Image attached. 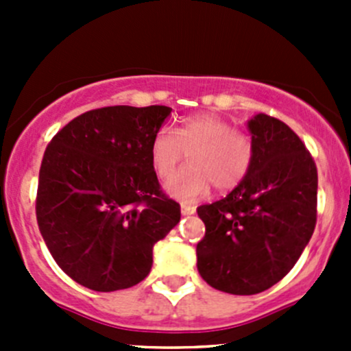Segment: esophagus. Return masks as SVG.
Listing matches in <instances>:
<instances>
[{"mask_svg":"<svg viewBox=\"0 0 351 351\" xmlns=\"http://www.w3.org/2000/svg\"><path fill=\"white\" fill-rule=\"evenodd\" d=\"M182 214L183 215H192V214H195V207H193V205H189V204H182Z\"/></svg>","mask_w":351,"mask_h":351,"instance_id":"1","label":"esophagus"}]
</instances>
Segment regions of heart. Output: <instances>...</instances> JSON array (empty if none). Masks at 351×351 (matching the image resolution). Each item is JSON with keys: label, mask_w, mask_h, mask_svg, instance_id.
<instances>
[{"label": "heart", "mask_w": 351, "mask_h": 351, "mask_svg": "<svg viewBox=\"0 0 351 351\" xmlns=\"http://www.w3.org/2000/svg\"><path fill=\"white\" fill-rule=\"evenodd\" d=\"M185 151L190 166L173 173L165 182V192L180 200H197L210 192L236 189L250 173L254 144L246 132L212 113L190 117L175 134L162 129L151 141V165L159 176H168L182 161Z\"/></svg>", "instance_id": "obj_1"}]
</instances>
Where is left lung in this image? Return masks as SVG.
I'll use <instances>...</instances> for the list:
<instances>
[{"label": "left lung", "mask_w": 351, "mask_h": 351, "mask_svg": "<svg viewBox=\"0 0 351 351\" xmlns=\"http://www.w3.org/2000/svg\"><path fill=\"white\" fill-rule=\"evenodd\" d=\"M254 159L222 200L197 208L200 277L214 289L253 295L292 270L316 226L317 169L297 134L265 113L247 120Z\"/></svg>", "instance_id": "left-lung-1"}]
</instances>
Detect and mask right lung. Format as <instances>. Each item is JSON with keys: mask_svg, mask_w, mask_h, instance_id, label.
<instances>
[{"mask_svg": "<svg viewBox=\"0 0 351 351\" xmlns=\"http://www.w3.org/2000/svg\"><path fill=\"white\" fill-rule=\"evenodd\" d=\"M171 108L105 107L62 127L38 173L37 222L56 263L97 292L137 285L153 246L180 222V205L159 190L151 141Z\"/></svg>", "mask_w": 351, "mask_h": 351, "instance_id": "obj_1", "label": "right lung"}]
</instances>
